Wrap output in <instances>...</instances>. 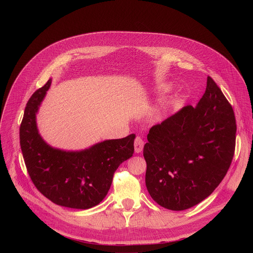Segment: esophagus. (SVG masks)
<instances>
[{
    "label": "esophagus",
    "mask_w": 253,
    "mask_h": 253,
    "mask_svg": "<svg viewBox=\"0 0 253 253\" xmlns=\"http://www.w3.org/2000/svg\"><path fill=\"white\" fill-rule=\"evenodd\" d=\"M143 145H144L143 140H142L139 136H137V137L135 138V140H134V151H135L136 154L141 153V151H142V149H143Z\"/></svg>",
    "instance_id": "esophagus-1"
}]
</instances>
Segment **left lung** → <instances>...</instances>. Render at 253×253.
Masks as SVG:
<instances>
[{
	"mask_svg": "<svg viewBox=\"0 0 253 253\" xmlns=\"http://www.w3.org/2000/svg\"><path fill=\"white\" fill-rule=\"evenodd\" d=\"M236 131L233 108L208 77L196 106H183L150 129L143 157L145 185L153 200L179 211L210 196L232 163Z\"/></svg>",
	"mask_w": 253,
	"mask_h": 253,
	"instance_id": "left-lung-1",
	"label": "left lung"
}]
</instances>
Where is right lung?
I'll return each mask as SVG.
<instances>
[{
	"label": "right lung",
	"mask_w": 253,
	"mask_h": 253,
	"mask_svg": "<svg viewBox=\"0 0 253 253\" xmlns=\"http://www.w3.org/2000/svg\"><path fill=\"white\" fill-rule=\"evenodd\" d=\"M52 80L30 98L19 129L20 147L29 174L50 201L74 209H89L108 194L117 168L134 153L135 134L108 139L80 151L53 148L39 133L37 114Z\"/></svg>",
	"instance_id": "1"
}]
</instances>
